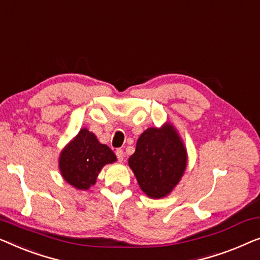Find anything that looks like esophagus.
I'll list each match as a JSON object with an SVG mask.
<instances>
[{
  "mask_svg": "<svg viewBox=\"0 0 260 260\" xmlns=\"http://www.w3.org/2000/svg\"><path fill=\"white\" fill-rule=\"evenodd\" d=\"M115 154H116V156H118V160L120 162L121 161H123V158H125V154H123V151L122 149H116V152H115Z\"/></svg>",
  "mask_w": 260,
  "mask_h": 260,
  "instance_id": "1",
  "label": "esophagus"
}]
</instances>
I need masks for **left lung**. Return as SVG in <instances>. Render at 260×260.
<instances>
[{"label":"left lung","mask_w":260,"mask_h":260,"mask_svg":"<svg viewBox=\"0 0 260 260\" xmlns=\"http://www.w3.org/2000/svg\"><path fill=\"white\" fill-rule=\"evenodd\" d=\"M128 165L138 184L152 199L170 194L187 166V152L177 129L167 122L147 128L137 141Z\"/></svg>","instance_id":"1"}]
</instances>
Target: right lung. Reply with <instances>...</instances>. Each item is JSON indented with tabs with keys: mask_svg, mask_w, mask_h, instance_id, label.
Here are the masks:
<instances>
[{
	"mask_svg": "<svg viewBox=\"0 0 260 260\" xmlns=\"http://www.w3.org/2000/svg\"><path fill=\"white\" fill-rule=\"evenodd\" d=\"M115 161L116 156L112 149L99 142L92 132L82 128L62 149L58 167L69 185L85 191L96 182L102 167Z\"/></svg>",
	"mask_w": 260,
	"mask_h": 260,
	"instance_id": "obj_1",
	"label": "right lung"
}]
</instances>
